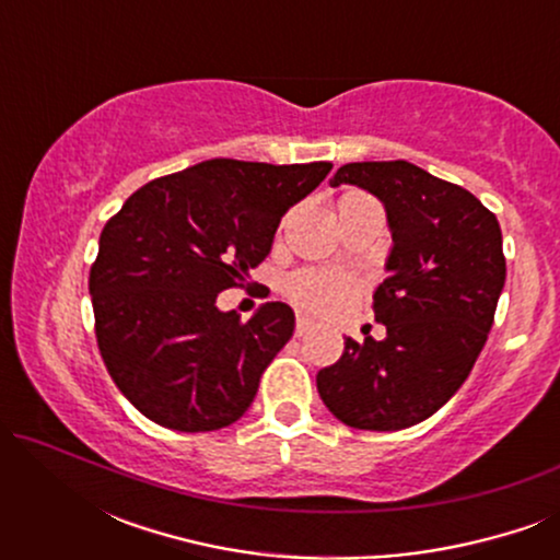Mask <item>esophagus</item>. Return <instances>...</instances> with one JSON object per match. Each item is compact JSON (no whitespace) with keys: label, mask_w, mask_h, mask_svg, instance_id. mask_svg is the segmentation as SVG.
<instances>
[{"label":"esophagus","mask_w":560,"mask_h":560,"mask_svg":"<svg viewBox=\"0 0 560 560\" xmlns=\"http://www.w3.org/2000/svg\"><path fill=\"white\" fill-rule=\"evenodd\" d=\"M313 326H316V324H313V320H311L308 316H298V320H295V334H298V336H305V334L311 331Z\"/></svg>","instance_id":"1"}]
</instances>
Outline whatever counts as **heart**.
<instances>
[{
  "label": "heart",
  "instance_id": "heart-1",
  "mask_svg": "<svg viewBox=\"0 0 560 560\" xmlns=\"http://www.w3.org/2000/svg\"><path fill=\"white\" fill-rule=\"evenodd\" d=\"M288 295L305 311L334 316L357 301V285L341 272L301 270L288 280Z\"/></svg>",
  "mask_w": 560,
  "mask_h": 560
}]
</instances>
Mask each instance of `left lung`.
Listing matches in <instances>:
<instances>
[{"label":"left lung","instance_id":"obj_1","mask_svg":"<svg viewBox=\"0 0 560 560\" xmlns=\"http://www.w3.org/2000/svg\"><path fill=\"white\" fill-rule=\"evenodd\" d=\"M341 183L385 203L393 252L374 320L387 336L343 339L318 395L351 428L400 431L441 410L485 349L508 272L502 229L477 196L408 160L347 163L331 178Z\"/></svg>","mask_w":560,"mask_h":560}]
</instances>
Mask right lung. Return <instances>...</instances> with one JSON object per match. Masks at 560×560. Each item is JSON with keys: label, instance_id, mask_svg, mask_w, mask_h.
Masks as SVG:
<instances>
[{"label": "right lung", "instance_id": "right-lung-1", "mask_svg": "<svg viewBox=\"0 0 560 560\" xmlns=\"http://www.w3.org/2000/svg\"><path fill=\"white\" fill-rule=\"evenodd\" d=\"M331 167L213 158L150 180L106 221L89 275L96 341L144 418L206 433L247 412L295 316L265 303L242 320L217 295L270 255L282 213Z\"/></svg>", "mask_w": 560, "mask_h": 560}]
</instances>
